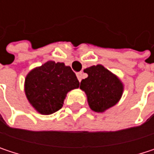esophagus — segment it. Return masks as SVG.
Returning <instances> with one entry per match:
<instances>
[{
  "mask_svg": "<svg viewBox=\"0 0 154 154\" xmlns=\"http://www.w3.org/2000/svg\"><path fill=\"white\" fill-rule=\"evenodd\" d=\"M77 77L78 78V80H79V82L83 79V72L82 71H80V72H77Z\"/></svg>",
  "mask_w": 154,
  "mask_h": 154,
  "instance_id": "obj_1",
  "label": "esophagus"
}]
</instances>
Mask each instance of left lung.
<instances>
[{"label": "left lung", "instance_id": "left-lung-1", "mask_svg": "<svg viewBox=\"0 0 154 154\" xmlns=\"http://www.w3.org/2000/svg\"><path fill=\"white\" fill-rule=\"evenodd\" d=\"M88 77L80 83V88L87 95L90 108L103 112L114 106L120 99L123 85L119 79L102 65L92 66L85 69Z\"/></svg>", "mask_w": 154, "mask_h": 154}]
</instances>
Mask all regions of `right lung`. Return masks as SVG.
I'll use <instances>...</instances> for the list:
<instances>
[{
  "label": "right lung",
  "instance_id": "right-lung-1",
  "mask_svg": "<svg viewBox=\"0 0 154 154\" xmlns=\"http://www.w3.org/2000/svg\"><path fill=\"white\" fill-rule=\"evenodd\" d=\"M78 86L79 81L70 67L51 60L33 69L25 81V92L29 103L45 115L60 109L67 93Z\"/></svg>",
  "mask_w": 154,
  "mask_h": 154
}]
</instances>
